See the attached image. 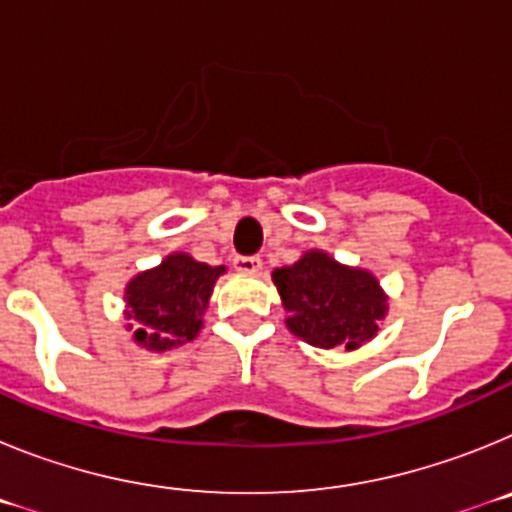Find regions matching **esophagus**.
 <instances>
[{"label":"esophagus","instance_id":"obj_1","mask_svg":"<svg viewBox=\"0 0 512 512\" xmlns=\"http://www.w3.org/2000/svg\"><path fill=\"white\" fill-rule=\"evenodd\" d=\"M235 271H241V274H259L261 271V259L259 256H238L233 261Z\"/></svg>","mask_w":512,"mask_h":512}]
</instances>
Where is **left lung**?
I'll return each instance as SVG.
<instances>
[{
	"label": "left lung",
	"instance_id": "8db88e82",
	"mask_svg": "<svg viewBox=\"0 0 512 512\" xmlns=\"http://www.w3.org/2000/svg\"><path fill=\"white\" fill-rule=\"evenodd\" d=\"M287 328L318 348L364 346L387 315V295L372 271L338 264L325 251H307L292 266L274 269Z\"/></svg>",
	"mask_w": 512,
	"mask_h": 512
}]
</instances>
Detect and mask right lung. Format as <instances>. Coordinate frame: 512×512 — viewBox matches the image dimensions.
Masks as SVG:
<instances>
[{"instance_id":"obj_1","label":"right lung","mask_w":512,"mask_h":512,"mask_svg":"<svg viewBox=\"0 0 512 512\" xmlns=\"http://www.w3.org/2000/svg\"><path fill=\"white\" fill-rule=\"evenodd\" d=\"M220 274L225 266L202 264L189 253H171L156 269L140 271L125 287L133 341L158 354L194 341Z\"/></svg>"}]
</instances>
